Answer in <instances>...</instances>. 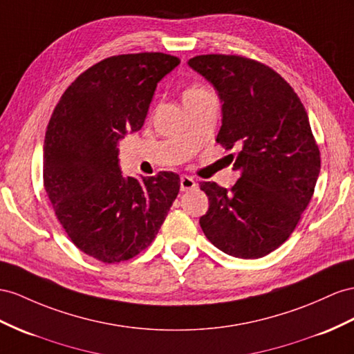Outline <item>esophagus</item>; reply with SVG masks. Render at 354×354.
<instances>
[{"label":"esophagus","instance_id":"obj_1","mask_svg":"<svg viewBox=\"0 0 354 354\" xmlns=\"http://www.w3.org/2000/svg\"><path fill=\"white\" fill-rule=\"evenodd\" d=\"M194 188H197V184L192 176L184 175L180 178V192H189V189H194Z\"/></svg>","mask_w":354,"mask_h":354}]
</instances>
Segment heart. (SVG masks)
I'll return each instance as SVG.
<instances>
[{
	"instance_id": "b5f03b06",
	"label": "heart",
	"mask_w": 354,
	"mask_h": 354,
	"mask_svg": "<svg viewBox=\"0 0 354 354\" xmlns=\"http://www.w3.org/2000/svg\"><path fill=\"white\" fill-rule=\"evenodd\" d=\"M205 93H207V91H205L203 88L193 86V88H189V89L185 91L184 98H187V97H194V95H201V94H205Z\"/></svg>"
}]
</instances>
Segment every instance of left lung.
<instances>
[{
    "label": "left lung",
    "instance_id": "left-lung-1",
    "mask_svg": "<svg viewBox=\"0 0 354 354\" xmlns=\"http://www.w3.org/2000/svg\"><path fill=\"white\" fill-rule=\"evenodd\" d=\"M187 64L223 103L216 142L241 149L233 165L241 178L230 192L201 184L209 198L201 227L225 254L268 256L295 230L320 174V151L305 107L283 77L252 59L198 55Z\"/></svg>",
    "mask_w": 354,
    "mask_h": 354
}]
</instances>
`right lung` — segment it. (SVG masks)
<instances>
[{"label":"right lung","instance_id":"1","mask_svg":"<svg viewBox=\"0 0 354 354\" xmlns=\"http://www.w3.org/2000/svg\"><path fill=\"white\" fill-rule=\"evenodd\" d=\"M166 53H131L84 71L53 111L43 147L44 189L68 238L104 263L156 239L179 193V175L125 176L118 143L139 131L157 84L179 66Z\"/></svg>","mask_w":354,"mask_h":354}]
</instances>
